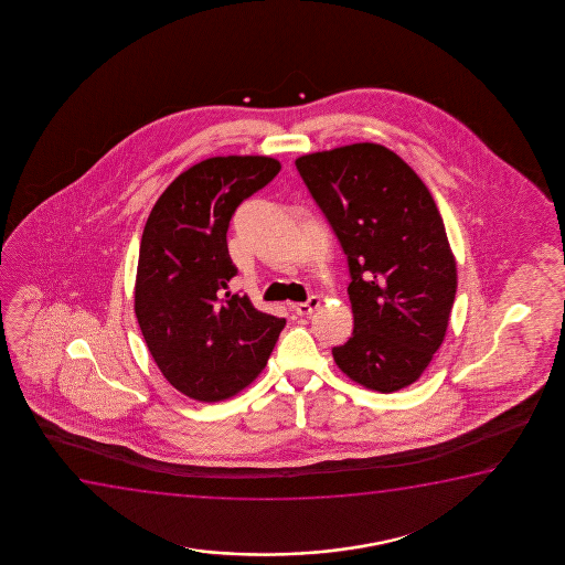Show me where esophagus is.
I'll return each instance as SVG.
<instances>
[{
  "instance_id": "1",
  "label": "esophagus",
  "mask_w": 565,
  "mask_h": 565,
  "mask_svg": "<svg viewBox=\"0 0 565 565\" xmlns=\"http://www.w3.org/2000/svg\"><path fill=\"white\" fill-rule=\"evenodd\" d=\"M318 307H320V299H318L317 295H310L307 301L294 305V310L299 317H310Z\"/></svg>"
}]
</instances>
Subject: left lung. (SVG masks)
I'll use <instances>...</instances> for the list:
<instances>
[{
	"mask_svg": "<svg viewBox=\"0 0 565 565\" xmlns=\"http://www.w3.org/2000/svg\"><path fill=\"white\" fill-rule=\"evenodd\" d=\"M295 166L348 256L355 324L333 361L382 394L409 386L440 348L456 301V260L433 194L374 142L301 156Z\"/></svg>",
	"mask_w": 565,
	"mask_h": 565,
	"instance_id": "left-lung-1",
	"label": "left lung"
}]
</instances>
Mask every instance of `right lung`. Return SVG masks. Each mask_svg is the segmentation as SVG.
Returning a JSON list of instances; mask_svg holds the SVG:
<instances>
[{"instance_id": "right-lung-1", "label": "right lung", "mask_w": 565, "mask_h": 565, "mask_svg": "<svg viewBox=\"0 0 565 565\" xmlns=\"http://www.w3.org/2000/svg\"><path fill=\"white\" fill-rule=\"evenodd\" d=\"M266 156L210 158L181 173L148 216L135 312L163 376L181 394L220 402L266 366L286 320L225 291L237 268L227 250L235 210L278 175Z\"/></svg>"}]
</instances>
